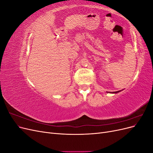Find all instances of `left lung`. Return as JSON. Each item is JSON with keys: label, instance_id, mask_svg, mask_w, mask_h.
Returning a JSON list of instances; mask_svg holds the SVG:
<instances>
[{"label": "left lung", "instance_id": "obj_1", "mask_svg": "<svg viewBox=\"0 0 153 153\" xmlns=\"http://www.w3.org/2000/svg\"><path fill=\"white\" fill-rule=\"evenodd\" d=\"M121 91H116V92H111L110 93H117V92H120Z\"/></svg>", "mask_w": 153, "mask_h": 153}]
</instances>
